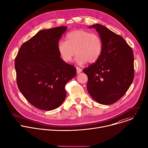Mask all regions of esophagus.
Segmentation results:
<instances>
[{"label": "esophagus", "mask_w": 148, "mask_h": 148, "mask_svg": "<svg viewBox=\"0 0 148 148\" xmlns=\"http://www.w3.org/2000/svg\"><path fill=\"white\" fill-rule=\"evenodd\" d=\"M76 69H77V74H79V73H80L82 71L81 69H79V68H78V67H76Z\"/></svg>", "instance_id": "esophagus-1"}]
</instances>
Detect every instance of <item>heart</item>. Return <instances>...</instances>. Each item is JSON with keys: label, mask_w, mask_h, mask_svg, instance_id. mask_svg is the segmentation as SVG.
I'll return each mask as SVG.
<instances>
[{"label": "heart", "mask_w": 148, "mask_h": 148, "mask_svg": "<svg viewBox=\"0 0 148 148\" xmlns=\"http://www.w3.org/2000/svg\"><path fill=\"white\" fill-rule=\"evenodd\" d=\"M66 38V41H59L57 46L60 57L64 62L71 61L75 53V61L80 66L87 62L92 64L100 57L102 42L97 34L77 30L69 33Z\"/></svg>", "instance_id": "heart-1"}]
</instances>
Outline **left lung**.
Masks as SVG:
<instances>
[{
    "label": "left lung",
    "instance_id": "obj_1",
    "mask_svg": "<svg viewBox=\"0 0 148 148\" xmlns=\"http://www.w3.org/2000/svg\"><path fill=\"white\" fill-rule=\"evenodd\" d=\"M102 42L98 60L83 69L88 78L87 90L91 97L102 105H110L121 98L134 78V54L125 40L105 26L95 24Z\"/></svg>",
    "mask_w": 148,
    "mask_h": 148
}]
</instances>
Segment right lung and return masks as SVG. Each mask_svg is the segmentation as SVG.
<instances>
[{"label":"right lung","mask_w":148,"mask_h":148,"mask_svg":"<svg viewBox=\"0 0 148 148\" xmlns=\"http://www.w3.org/2000/svg\"><path fill=\"white\" fill-rule=\"evenodd\" d=\"M67 26L39 31L20 47L14 67L18 88L34 107L45 111L59 107L66 97V84L76 69L63 61L58 41Z\"/></svg>","instance_id":"1"}]
</instances>
